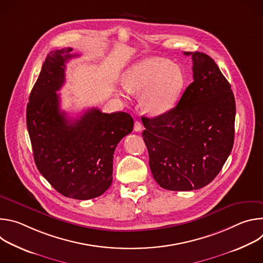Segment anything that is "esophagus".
Here are the masks:
<instances>
[{
  "label": "esophagus",
  "instance_id": "1",
  "mask_svg": "<svg viewBox=\"0 0 263 263\" xmlns=\"http://www.w3.org/2000/svg\"><path fill=\"white\" fill-rule=\"evenodd\" d=\"M142 130V125H141V123L139 122V121H136L135 123H134V131L135 132H140Z\"/></svg>",
  "mask_w": 263,
  "mask_h": 263
}]
</instances>
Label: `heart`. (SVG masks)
<instances>
[{
    "label": "heart",
    "instance_id": "b5f03b06",
    "mask_svg": "<svg viewBox=\"0 0 263 263\" xmlns=\"http://www.w3.org/2000/svg\"><path fill=\"white\" fill-rule=\"evenodd\" d=\"M126 92L141 96V107L147 115L159 116L178 101L184 86L181 69L170 61L151 57L131 65L122 76Z\"/></svg>",
    "mask_w": 263,
    "mask_h": 263
}]
</instances>
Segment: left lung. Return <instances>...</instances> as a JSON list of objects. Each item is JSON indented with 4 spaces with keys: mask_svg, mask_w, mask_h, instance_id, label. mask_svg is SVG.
<instances>
[{
    "mask_svg": "<svg viewBox=\"0 0 263 263\" xmlns=\"http://www.w3.org/2000/svg\"><path fill=\"white\" fill-rule=\"evenodd\" d=\"M192 56L194 81L179 103L155 118L142 117L148 164L164 190H200L219 173L234 143L235 99L211 57Z\"/></svg>",
    "mask_w": 263,
    "mask_h": 263,
    "instance_id": "obj_1",
    "label": "left lung"
}]
</instances>
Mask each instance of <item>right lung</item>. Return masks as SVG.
Segmentation results:
<instances>
[{
  "label": "right lung",
  "instance_id": "right-lung-1",
  "mask_svg": "<svg viewBox=\"0 0 263 263\" xmlns=\"http://www.w3.org/2000/svg\"><path fill=\"white\" fill-rule=\"evenodd\" d=\"M71 48L50 52L27 105V128L35 164L61 195L89 200L103 195L112 183L118 143L133 130L127 112L86 110L67 119L60 110L58 91L65 82V63L77 54Z\"/></svg>",
  "mask_w": 263,
  "mask_h": 263
}]
</instances>
